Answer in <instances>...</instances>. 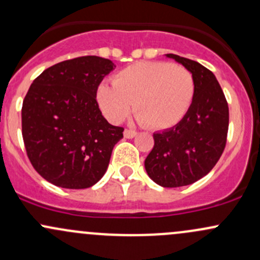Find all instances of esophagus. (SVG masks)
Masks as SVG:
<instances>
[{
	"label": "esophagus",
	"mask_w": 260,
	"mask_h": 260,
	"mask_svg": "<svg viewBox=\"0 0 260 260\" xmlns=\"http://www.w3.org/2000/svg\"><path fill=\"white\" fill-rule=\"evenodd\" d=\"M123 136L125 137V138H135V137L137 136V132H135V131H131V129H124Z\"/></svg>",
	"instance_id": "34e87169"
}]
</instances>
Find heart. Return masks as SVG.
I'll use <instances>...</instances> for the list:
<instances>
[{"label":"heart","instance_id":"1","mask_svg":"<svg viewBox=\"0 0 260 260\" xmlns=\"http://www.w3.org/2000/svg\"><path fill=\"white\" fill-rule=\"evenodd\" d=\"M195 78L184 67L168 61H142L124 68L101 84L96 100L108 121L117 123L128 116L131 104L142 124L168 129L184 119L195 99Z\"/></svg>","mask_w":260,"mask_h":260}]
</instances>
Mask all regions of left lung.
Segmentation results:
<instances>
[{
  "label": "left lung",
  "mask_w": 260,
  "mask_h": 260,
  "mask_svg": "<svg viewBox=\"0 0 260 260\" xmlns=\"http://www.w3.org/2000/svg\"><path fill=\"white\" fill-rule=\"evenodd\" d=\"M195 78L192 106L175 127L155 132L154 147L144 167L154 182L162 187L190 185L207 175L221 158L227 142L228 104L217 79L204 65L175 54Z\"/></svg>",
  "instance_id": "1"
}]
</instances>
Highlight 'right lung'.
<instances>
[{
  "label": "right lung",
  "instance_id": "right-lung-1",
  "mask_svg": "<svg viewBox=\"0 0 260 260\" xmlns=\"http://www.w3.org/2000/svg\"><path fill=\"white\" fill-rule=\"evenodd\" d=\"M116 68L95 55L45 69L22 106V136L39 175L64 189H86L106 173L123 128L110 124L96 101L104 78Z\"/></svg>",
  "mask_w": 260,
  "mask_h": 260
}]
</instances>
